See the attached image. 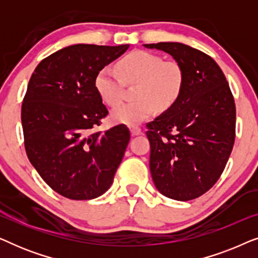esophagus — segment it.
<instances>
[{"instance_id":"34e87169","label":"esophagus","mask_w":258,"mask_h":258,"mask_svg":"<svg viewBox=\"0 0 258 258\" xmlns=\"http://www.w3.org/2000/svg\"><path fill=\"white\" fill-rule=\"evenodd\" d=\"M130 133H132L134 136H137V135H141V134H142V130H141L140 126L132 125L130 126Z\"/></svg>"}]
</instances>
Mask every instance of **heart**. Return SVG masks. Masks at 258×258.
Returning <instances> with one entry per match:
<instances>
[{
    "label": "heart",
    "mask_w": 258,
    "mask_h": 258,
    "mask_svg": "<svg viewBox=\"0 0 258 258\" xmlns=\"http://www.w3.org/2000/svg\"><path fill=\"white\" fill-rule=\"evenodd\" d=\"M121 76L109 67H103L95 76L94 86L98 96L110 107L123 98L125 83H136V101L118 105L111 112L115 122L136 124L150 117L155 111L174 107L184 88V70L178 62L163 61L161 56L144 50H134L119 59Z\"/></svg>",
    "instance_id": "heart-1"
}]
</instances>
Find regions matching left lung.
<instances>
[{
  "instance_id": "1",
  "label": "left lung",
  "mask_w": 258,
  "mask_h": 258,
  "mask_svg": "<svg viewBox=\"0 0 258 258\" xmlns=\"http://www.w3.org/2000/svg\"><path fill=\"white\" fill-rule=\"evenodd\" d=\"M143 45L171 55L185 76L174 107L147 123L151 177L158 191L169 199H197L221 177L231 154L234 96L209 55L178 42Z\"/></svg>"
}]
</instances>
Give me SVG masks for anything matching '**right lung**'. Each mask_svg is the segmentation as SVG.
<instances>
[{
    "instance_id": "1",
    "label": "right lung",
    "mask_w": 258,
    "mask_h": 258,
    "mask_svg": "<svg viewBox=\"0 0 258 258\" xmlns=\"http://www.w3.org/2000/svg\"><path fill=\"white\" fill-rule=\"evenodd\" d=\"M129 44H74L38 63L24 95V147L42 179L70 200H93L110 188L130 140L124 124L96 132L108 115L94 86L97 72Z\"/></svg>"
}]
</instances>
